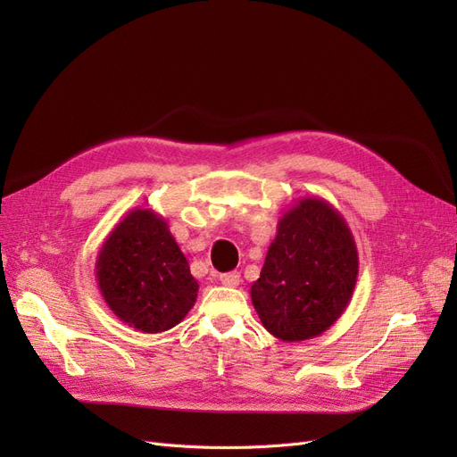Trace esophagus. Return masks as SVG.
<instances>
[{
	"instance_id": "34e87169",
	"label": "esophagus",
	"mask_w": 457,
	"mask_h": 457,
	"mask_svg": "<svg viewBox=\"0 0 457 457\" xmlns=\"http://www.w3.org/2000/svg\"><path fill=\"white\" fill-rule=\"evenodd\" d=\"M219 280H220V284H223V286H228V287H237V286L242 282V278H240V272H237V270L225 272V274H219Z\"/></svg>"
}]
</instances>
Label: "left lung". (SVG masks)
Segmentation results:
<instances>
[{
	"label": "left lung",
	"instance_id": "obj_1",
	"mask_svg": "<svg viewBox=\"0 0 457 457\" xmlns=\"http://www.w3.org/2000/svg\"><path fill=\"white\" fill-rule=\"evenodd\" d=\"M356 276L358 252L347 220L322 198H301L278 220L250 289L252 303L276 339H312L347 309Z\"/></svg>",
	"mask_w": 457,
	"mask_h": 457
}]
</instances>
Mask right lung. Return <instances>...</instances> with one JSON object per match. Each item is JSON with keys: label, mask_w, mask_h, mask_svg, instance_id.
Returning a JSON list of instances; mask_svg holds the SVG:
<instances>
[{"label": "right lung", "mask_w": 457, "mask_h": 457, "mask_svg": "<svg viewBox=\"0 0 457 457\" xmlns=\"http://www.w3.org/2000/svg\"><path fill=\"white\" fill-rule=\"evenodd\" d=\"M95 272L108 309L145 334L177 326L198 297L185 253L165 219L148 207H135L110 230Z\"/></svg>", "instance_id": "add662e5"}]
</instances>
